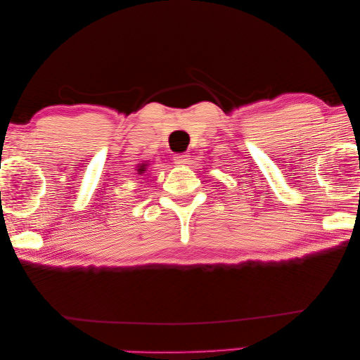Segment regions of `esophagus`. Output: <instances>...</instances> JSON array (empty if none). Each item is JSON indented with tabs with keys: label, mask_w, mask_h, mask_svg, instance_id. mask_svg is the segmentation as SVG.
Masks as SVG:
<instances>
[{
	"label": "esophagus",
	"mask_w": 360,
	"mask_h": 360,
	"mask_svg": "<svg viewBox=\"0 0 360 360\" xmlns=\"http://www.w3.org/2000/svg\"><path fill=\"white\" fill-rule=\"evenodd\" d=\"M175 159V164H179V166H186V164H190V156L188 155H176L174 156Z\"/></svg>",
	"instance_id": "34e87169"
}]
</instances>
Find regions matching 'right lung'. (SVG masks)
Returning <instances> with one entry per match:
<instances>
[{"mask_svg": "<svg viewBox=\"0 0 360 360\" xmlns=\"http://www.w3.org/2000/svg\"><path fill=\"white\" fill-rule=\"evenodd\" d=\"M137 170H139V174H143V170H145V164H141L140 169H137Z\"/></svg>", "mask_w": 360, "mask_h": 360, "instance_id": "right-lung-1", "label": "right lung"}]
</instances>
